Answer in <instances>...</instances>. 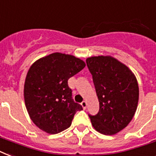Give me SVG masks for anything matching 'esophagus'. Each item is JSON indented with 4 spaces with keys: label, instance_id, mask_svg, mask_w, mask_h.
Instances as JSON below:
<instances>
[{
    "label": "esophagus",
    "instance_id": "esophagus-1",
    "mask_svg": "<svg viewBox=\"0 0 156 156\" xmlns=\"http://www.w3.org/2000/svg\"><path fill=\"white\" fill-rule=\"evenodd\" d=\"M81 105H82V107H83V108L85 109L86 108H87V103L86 102V101H83V102L81 103Z\"/></svg>",
    "mask_w": 156,
    "mask_h": 156
}]
</instances>
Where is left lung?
I'll return each mask as SVG.
<instances>
[{
    "label": "left lung",
    "instance_id": "1",
    "mask_svg": "<svg viewBox=\"0 0 156 156\" xmlns=\"http://www.w3.org/2000/svg\"><path fill=\"white\" fill-rule=\"evenodd\" d=\"M86 62L100 102L99 112L89 115L91 124L102 134H116L128 126L137 110L139 90L135 75L112 56H91Z\"/></svg>",
    "mask_w": 156,
    "mask_h": 156
}]
</instances>
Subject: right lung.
<instances>
[{
  "mask_svg": "<svg viewBox=\"0 0 156 156\" xmlns=\"http://www.w3.org/2000/svg\"><path fill=\"white\" fill-rule=\"evenodd\" d=\"M86 66L81 59L54 52L32 64L26 77L24 100L31 121L40 129L56 134L71 126L83 107L73 101L69 78Z\"/></svg>",
  "mask_w": 156,
  "mask_h": 156,
  "instance_id": "1",
  "label": "right lung"
}]
</instances>
